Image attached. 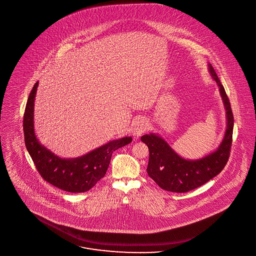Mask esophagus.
<instances>
[{
  "label": "esophagus",
  "mask_w": 256,
  "mask_h": 256,
  "mask_svg": "<svg viewBox=\"0 0 256 256\" xmlns=\"http://www.w3.org/2000/svg\"><path fill=\"white\" fill-rule=\"evenodd\" d=\"M148 128V120L144 119V118L138 119L134 124V126H133V136L140 137Z\"/></svg>",
  "instance_id": "34e87169"
}]
</instances>
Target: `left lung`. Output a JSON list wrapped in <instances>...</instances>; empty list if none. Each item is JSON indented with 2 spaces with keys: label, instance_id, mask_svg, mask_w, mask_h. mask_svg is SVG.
Here are the masks:
<instances>
[{
  "label": "left lung",
  "instance_id": "obj_1",
  "mask_svg": "<svg viewBox=\"0 0 256 256\" xmlns=\"http://www.w3.org/2000/svg\"><path fill=\"white\" fill-rule=\"evenodd\" d=\"M208 70L219 88L226 110L225 134L218 148L201 158L186 159L157 133L141 137L150 150L148 174L164 190L181 194L194 190L219 174L228 162L234 132V115L225 88L210 62Z\"/></svg>",
  "mask_w": 256,
  "mask_h": 256
}]
</instances>
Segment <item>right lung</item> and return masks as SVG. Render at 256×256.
Instances as JSON below:
<instances>
[{"mask_svg":"<svg viewBox=\"0 0 256 256\" xmlns=\"http://www.w3.org/2000/svg\"><path fill=\"white\" fill-rule=\"evenodd\" d=\"M39 82L28 96L24 115V143L39 174L50 184L68 192L90 190L102 179L110 163L113 152L130 143L124 136L112 140L92 152L75 158H62L41 144L34 128V106Z\"/></svg>","mask_w":256,"mask_h":256,"instance_id":"right-lung-1","label":"right lung"}]
</instances>
